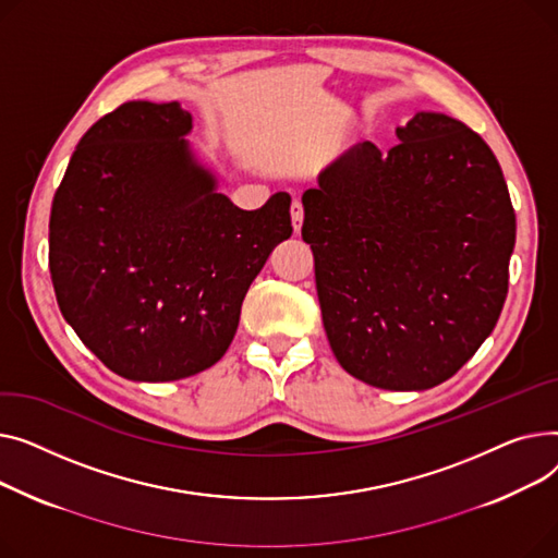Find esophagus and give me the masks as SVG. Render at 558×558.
<instances>
[{
    "label": "esophagus",
    "mask_w": 558,
    "mask_h": 558,
    "mask_svg": "<svg viewBox=\"0 0 558 558\" xmlns=\"http://www.w3.org/2000/svg\"><path fill=\"white\" fill-rule=\"evenodd\" d=\"M290 216H292V227L294 232H302V222H304V207L300 201H292V207H290Z\"/></svg>",
    "instance_id": "34e87169"
}]
</instances>
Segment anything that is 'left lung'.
<instances>
[{
	"instance_id": "left-lung-1",
	"label": "left lung",
	"mask_w": 558,
	"mask_h": 558,
	"mask_svg": "<svg viewBox=\"0 0 558 558\" xmlns=\"http://www.w3.org/2000/svg\"><path fill=\"white\" fill-rule=\"evenodd\" d=\"M401 140L347 150L302 195L326 336L380 389H430L490 336L509 290L515 214L473 130L416 112Z\"/></svg>"
}]
</instances>
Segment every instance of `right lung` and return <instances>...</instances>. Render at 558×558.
I'll list each match as a JSON object with an SVG mask.
<instances>
[{
  "instance_id": "1",
  "label": "right lung",
  "mask_w": 558,
  "mask_h": 558,
  "mask_svg": "<svg viewBox=\"0 0 558 558\" xmlns=\"http://www.w3.org/2000/svg\"><path fill=\"white\" fill-rule=\"evenodd\" d=\"M178 101H128L78 142L53 195L49 270L62 317L128 380L209 369L250 283L290 239V195L243 211L193 161Z\"/></svg>"
}]
</instances>
